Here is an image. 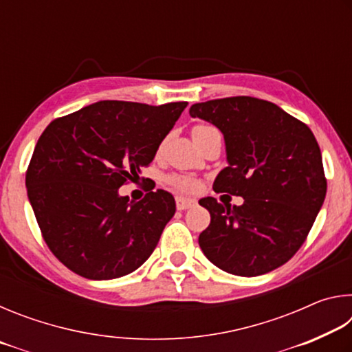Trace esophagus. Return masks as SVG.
Returning <instances> with one entry per match:
<instances>
[{
    "instance_id": "obj_1",
    "label": "esophagus",
    "mask_w": 352,
    "mask_h": 352,
    "mask_svg": "<svg viewBox=\"0 0 352 352\" xmlns=\"http://www.w3.org/2000/svg\"><path fill=\"white\" fill-rule=\"evenodd\" d=\"M175 204H177V210L184 211V210H189V208H194L197 205V201L194 199H184V197H177L175 199Z\"/></svg>"
}]
</instances>
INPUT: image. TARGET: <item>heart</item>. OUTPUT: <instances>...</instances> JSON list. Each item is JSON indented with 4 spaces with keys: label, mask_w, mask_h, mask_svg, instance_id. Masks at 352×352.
<instances>
[{
    "label": "heart",
    "mask_w": 352,
    "mask_h": 352,
    "mask_svg": "<svg viewBox=\"0 0 352 352\" xmlns=\"http://www.w3.org/2000/svg\"><path fill=\"white\" fill-rule=\"evenodd\" d=\"M206 129H211V127L197 126V127H194L192 133L200 132V130H206ZM169 182L174 184L175 188H178L180 190H184V192H194V190L199 189V184H200L197 180H195V178L188 177V175H174L169 178Z\"/></svg>",
    "instance_id": "obj_1"
}]
</instances>
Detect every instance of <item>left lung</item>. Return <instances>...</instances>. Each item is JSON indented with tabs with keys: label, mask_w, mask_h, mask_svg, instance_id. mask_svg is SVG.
Returning a JSON list of instances; mask_svg holds the SVG:
<instances>
[{
	"label": "left lung",
	"mask_w": 352,
	"mask_h": 352,
	"mask_svg": "<svg viewBox=\"0 0 352 352\" xmlns=\"http://www.w3.org/2000/svg\"><path fill=\"white\" fill-rule=\"evenodd\" d=\"M189 115L223 135L228 166L212 189L243 199L241 206L199 200L211 214L199 236L201 252L231 275L278 269L306 241L326 197L323 160L311 129L276 104L250 96L194 104Z\"/></svg>",
	"instance_id": "obj_1"
}]
</instances>
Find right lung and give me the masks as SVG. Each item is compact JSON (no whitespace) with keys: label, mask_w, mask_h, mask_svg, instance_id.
Instances as JSON below:
<instances>
[{"label":"right lung","mask_w":352,"mask_h":352,"mask_svg":"<svg viewBox=\"0 0 352 352\" xmlns=\"http://www.w3.org/2000/svg\"><path fill=\"white\" fill-rule=\"evenodd\" d=\"M188 102L99 100L45 129L26 172L28 197L56 258L87 279L135 272L157 247L175 200L158 189L140 201L119 188L155 158Z\"/></svg>","instance_id":"right-lung-1"}]
</instances>
